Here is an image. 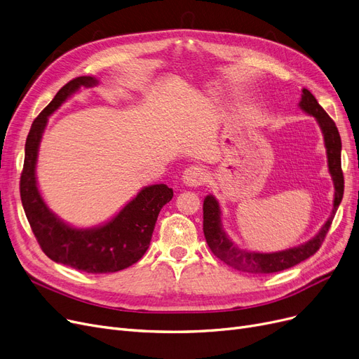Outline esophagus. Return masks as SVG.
<instances>
[{
  "instance_id": "esophagus-1",
  "label": "esophagus",
  "mask_w": 359,
  "mask_h": 359,
  "mask_svg": "<svg viewBox=\"0 0 359 359\" xmlns=\"http://www.w3.org/2000/svg\"><path fill=\"white\" fill-rule=\"evenodd\" d=\"M183 183L186 186H191V188H198V186H202L205 183L207 175L205 170L201 168L199 165H191L183 171Z\"/></svg>"
}]
</instances>
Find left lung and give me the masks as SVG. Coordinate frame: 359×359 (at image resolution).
<instances>
[{
    "label": "left lung",
    "mask_w": 359,
    "mask_h": 359,
    "mask_svg": "<svg viewBox=\"0 0 359 359\" xmlns=\"http://www.w3.org/2000/svg\"><path fill=\"white\" fill-rule=\"evenodd\" d=\"M299 105L305 113L314 116L317 118L324 135V144L327 148V160H329V171L334 183L333 211L329 217V220L325 222L321 230L311 241L305 242L304 245L286 249V251L262 254V252H252V251H246V249H241L235 243H231L229 241L222 224L220 205H218L217 199L212 195H208L204 199V235H205L207 243L217 258H220L227 264V266L236 269L239 271L252 273V274L277 273V271L290 269L296 266V264L308 259L311 255H314L323 245L327 231H329L332 226L334 214L339 208V204L341 202V198H344L345 180H344V171H341V163H340L341 141H340V135L336 124L330 118V116L324 111V108L317 102L316 97L308 89H302V100Z\"/></svg>",
    "instance_id": "1"
}]
</instances>
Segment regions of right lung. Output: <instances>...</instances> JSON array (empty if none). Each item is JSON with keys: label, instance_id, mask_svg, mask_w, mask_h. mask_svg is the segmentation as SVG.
Returning a JSON list of instances; mask_svg holds the SVG:
<instances>
[{"label": "right lung", "instance_id": "1", "mask_svg": "<svg viewBox=\"0 0 359 359\" xmlns=\"http://www.w3.org/2000/svg\"><path fill=\"white\" fill-rule=\"evenodd\" d=\"M98 81L79 76L61 88L54 100L34 120L25 145L20 198L27 222L43 254L55 262L92 274L116 273L144 257L161 208L173 198L167 184L147 186L111 222L95 229H74L54 215L38 191L35 165L48 117L81 86Z\"/></svg>", "mask_w": 359, "mask_h": 359}]
</instances>
